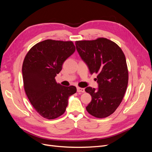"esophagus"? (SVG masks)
<instances>
[{"label": "esophagus", "mask_w": 152, "mask_h": 152, "mask_svg": "<svg viewBox=\"0 0 152 152\" xmlns=\"http://www.w3.org/2000/svg\"><path fill=\"white\" fill-rule=\"evenodd\" d=\"M77 91L78 93H84L85 89L84 88H80V87H77Z\"/></svg>", "instance_id": "esophagus-1"}]
</instances>
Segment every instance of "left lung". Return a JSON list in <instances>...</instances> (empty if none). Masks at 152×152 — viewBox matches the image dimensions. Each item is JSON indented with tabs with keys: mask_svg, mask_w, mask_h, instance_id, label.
Listing matches in <instances>:
<instances>
[{
	"mask_svg": "<svg viewBox=\"0 0 152 152\" xmlns=\"http://www.w3.org/2000/svg\"><path fill=\"white\" fill-rule=\"evenodd\" d=\"M75 45L91 74H98V88L87 87L85 89L92 97L87 111L95 117H107L120 105L127 89L129 75L125 55L117 44L106 38L76 41Z\"/></svg>",
	"mask_w": 152,
	"mask_h": 152,
	"instance_id": "left-lung-1",
	"label": "left lung"
}]
</instances>
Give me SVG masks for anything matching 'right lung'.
I'll use <instances>...</instances> for the list:
<instances>
[{"label":"right lung","instance_id":"obj_1","mask_svg":"<svg viewBox=\"0 0 152 152\" xmlns=\"http://www.w3.org/2000/svg\"><path fill=\"white\" fill-rule=\"evenodd\" d=\"M75 50L72 41L45 40L32 47L23 63L24 88L30 102L44 118L54 119L65 113L75 86L58 84L55 77Z\"/></svg>","mask_w":152,"mask_h":152}]
</instances>
